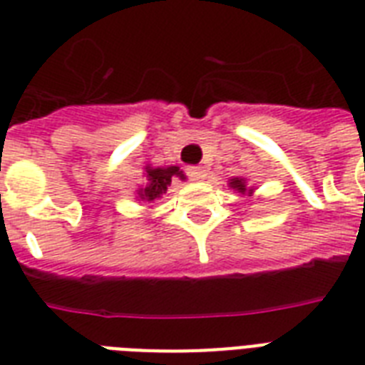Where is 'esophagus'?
<instances>
[{"label": "esophagus", "instance_id": "obj_1", "mask_svg": "<svg viewBox=\"0 0 365 365\" xmlns=\"http://www.w3.org/2000/svg\"><path fill=\"white\" fill-rule=\"evenodd\" d=\"M187 174L191 180H195V182H202L206 178V168L205 166H189Z\"/></svg>", "mask_w": 365, "mask_h": 365}]
</instances>
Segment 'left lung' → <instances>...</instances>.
Instances as JSON below:
<instances>
[{"label":"left lung","instance_id":"1","mask_svg":"<svg viewBox=\"0 0 365 365\" xmlns=\"http://www.w3.org/2000/svg\"><path fill=\"white\" fill-rule=\"evenodd\" d=\"M229 187L235 189V191H239V193L242 195H250V197L254 195V189H255V187H248V182H246V178L242 176L231 178V180H229Z\"/></svg>","mask_w":365,"mask_h":365}]
</instances>
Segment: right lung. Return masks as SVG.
<instances>
[{
	"mask_svg": "<svg viewBox=\"0 0 365 365\" xmlns=\"http://www.w3.org/2000/svg\"><path fill=\"white\" fill-rule=\"evenodd\" d=\"M145 182L136 189V200L140 202H155L168 191L172 183L182 180L185 182L187 176L180 170V166H151L143 168Z\"/></svg>",
	"mask_w": 365,
	"mask_h": 365,
	"instance_id": "1",
	"label": "right lung"
}]
</instances>
